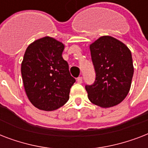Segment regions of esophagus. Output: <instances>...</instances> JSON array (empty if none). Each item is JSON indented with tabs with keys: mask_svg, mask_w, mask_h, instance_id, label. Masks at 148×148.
<instances>
[{
	"mask_svg": "<svg viewBox=\"0 0 148 148\" xmlns=\"http://www.w3.org/2000/svg\"><path fill=\"white\" fill-rule=\"evenodd\" d=\"M82 81H83V79H82V77H77V83L78 84L82 83Z\"/></svg>",
	"mask_w": 148,
	"mask_h": 148,
	"instance_id": "34e87169",
	"label": "esophagus"
}]
</instances>
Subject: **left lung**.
<instances>
[{"label": "left lung", "mask_w": 148, "mask_h": 148, "mask_svg": "<svg viewBox=\"0 0 148 148\" xmlns=\"http://www.w3.org/2000/svg\"><path fill=\"white\" fill-rule=\"evenodd\" d=\"M96 72L95 84L85 86L91 103L103 108L119 104L131 89L134 74L131 52L121 40L102 36L90 45Z\"/></svg>", "instance_id": "left-lung-1"}]
</instances>
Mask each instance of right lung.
I'll use <instances>...</instances> for the list:
<instances>
[{
    "instance_id": "right-lung-1",
    "label": "right lung",
    "mask_w": 148,
    "mask_h": 148,
    "mask_svg": "<svg viewBox=\"0 0 148 148\" xmlns=\"http://www.w3.org/2000/svg\"><path fill=\"white\" fill-rule=\"evenodd\" d=\"M64 49L62 42L47 36L29 45L24 53L21 63L24 90L39 110H57L69 100L75 79L62 58Z\"/></svg>"
}]
</instances>
